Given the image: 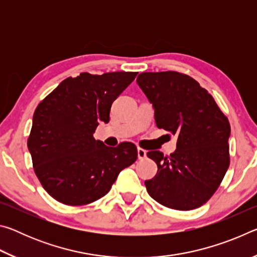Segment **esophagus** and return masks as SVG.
I'll return each instance as SVG.
<instances>
[{
    "label": "esophagus",
    "mask_w": 257,
    "mask_h": 257,
    "mask_svg": "<svg viewBox=\"0 0 257 257\" xmlns=\"http://www.w3.org/2000/svg\"><path fill=\"white\" fill-rule=\"evenodd\" d=\"M137 155H138L139 160H144V159H146L147 152L143 149H137Z\"/></svg>",
    "instance_id": "34e87169"
}]
</instances>
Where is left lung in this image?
Masks as SVG:
<instances>
[{"label": "left lung", "mask_w": 257, "mask_h": 257, "mask_svg": "<svg viewBox=\"0 0 257 257\" xmlns=\"http://www.w3.org/2000/svg\"><path fill=\"white\" fill-rule=\"evenodd\" d=\"M137 84L154 108L159 128L177 135L169 158L151 151L158 173L145 181L152 198L179 211L207 202L229 168L230 124L214 98L193 78L175 71L143 72Z\"/></svg>", "instance_id": "left-lung-1"}]
</instances>
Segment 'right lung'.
Wrapping results in <instances>:
<instances>
[{
	"instance_id": "obj_1",
	"label": "right lung",
	"mask_w": 257,
	"mask_h": 257,
	"mask_svg": "<svg viewBox=\"0 0 257 257\" xmlns=\"http://www.w3.org/2000/svg\"><path fill=\"white\" fill-rule=\"evenodd\" d=\"M136 76L82 72L64 79L38 104L28 150L35 173L56 201L72 206L97 201L137 160L133 143L108 147L93 136L101 121H110L113 101Z\"/></svg>"
}]
</instances>
